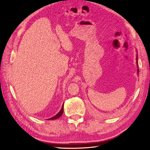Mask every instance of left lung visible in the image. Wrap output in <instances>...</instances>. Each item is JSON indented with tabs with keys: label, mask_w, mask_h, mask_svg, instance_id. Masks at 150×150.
I'll return each instance as SVG.
<instances>
[{
	"label": "left lung",
	"mask_w": 150,
	"mask_h": 150,
	"mask_svg": "<svg viewBox=\"0 0 150 150\" xmlns=\"http://www.w3.org/2000/svg\"><path fill=\"white\" fill-rule=\"evenodd\" d=\"M137 61H138V58H137ZM137 64H138V61H137ZM138 72H139V69H138Z\"/></svg>",
	"instance_id": "8db88e82"
}]
</instances>
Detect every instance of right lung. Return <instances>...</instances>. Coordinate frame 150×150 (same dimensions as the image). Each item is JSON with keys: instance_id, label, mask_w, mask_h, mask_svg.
<instances>
[{"instance_id": "1", "label": "right lung", "mask_w": 150, "mask_h": 150, "mask_svg": "<svg viewBox=\"0 0 150 150\" xmlns=\"http://www.w3.org/2000/svg\"><path fill=\"white\" fill-rule=\"evenodd\" d=\"M63 111H64V104H63L62 105V108H61V111L59 112L56 115V116H54V117H51V118L50 119H48V120H56V119H57V118H59V117H61V115H62V113H63Z\"/></svg>"}]
</instances>
